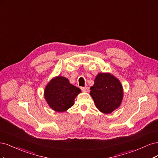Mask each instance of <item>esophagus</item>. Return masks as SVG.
I'll return each instance as SVG.
<instances>
[{"label": "esophagus", "mask_w": 158, "mask_h": 158, "mask_svg": "<svg viewBox=\"0 0 158 158\" xmlns=\"http://www.w3.org/2000/svg\"><path fill=\"white\" fill-rule=\"evenodd\" d=\"M81 90L83 91V92H88L89 90V87H86V86H85V87H81Z\"/></svg>", "instance_id": "esophagus-1"}]
</instances>
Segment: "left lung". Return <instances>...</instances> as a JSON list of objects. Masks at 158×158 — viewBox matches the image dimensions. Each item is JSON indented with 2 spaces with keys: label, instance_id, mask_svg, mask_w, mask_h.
<instances>
[{
  "label": "left lung",
  "instance_id": "left-lung-1",
  "mask_svg": "<svg viewBox=\"0 0 158 158\" xmlns=\"http://www.w3.org/2000/svg\"><path fill=\"white\" fill-rule=\"evenodd\" d=\"M90 94L96 108L104 114H110L120 106L123 91L119 81L114 76L100 73L90 87Z\"/></svg>",
  "mask_w": 158,
  "mask_h": 158
}]
</instances>
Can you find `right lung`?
<instances>
[{
	"instance_id": "add662e5",
	"label": "right lung",
	"mask_w": 158,
	"mask_h": 158,
	"mask_svg": "<svg viewBox=\"0 0 158 158\" xmlns=\"http://www.w3.org/2000/svg\"><path fill=\"white\" fill-rule=\"evenodd\" d=\"M80 93V89L71 84L67 78L58 76L46 86L44 97L50 108L62 112L73 105L75 98Z\"/></svg>"
}]
</instances>
